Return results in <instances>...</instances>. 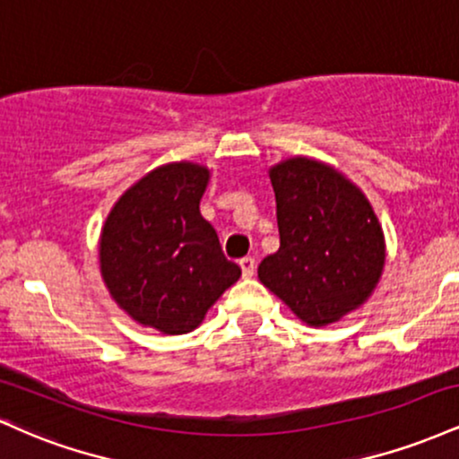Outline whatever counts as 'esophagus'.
<instances>
[{
    "mask_svg": "<svg viewBox=\"0 0 459 459\" xmlns=\"http://www.w3.org/2000/svg\"><path fill=\"white\" fill-rule=\"evenodd\" d=\"M239 267H241V273H244L246 278L255 276V270H256V263L252 256H244V259H239Z\"/></svg>",
    "mask_w": 459,
    "mask_h": 459,
    "instance_id": "1",
    "label": "esophagus"
}]
</instances>
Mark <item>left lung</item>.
Wrapping results in <instances>:
<instances>
[{
  "mask_svg": "<svg viewBox=\"0 0 459 459\" xmlns=\"http://www.w3.org/2000/svg\"><path fill=\"white\" fill-rule=\"evenodd\" d=\"M281 247L259 278L304 324L328 325L367 302L386 246L365 194L328 163L291 157L270 168Z\"/></svg>",
  "mask_w": 459,
  "mask_h": 459,
  "instance_id": "left-lung-1",
  "label": "left lung"
}]
</instances>
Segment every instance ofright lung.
<instances>
[{
	"instance_id": "right-lung-1",
	"label": "right lung",
	"mask_w": 459,
	"mask_h": 459,
	"mask_svg": "<svg viewBox=\"0 0 459 459\" xmlns=\"http://www.w3.org/2000/svg\"><path fill=\"white\" fill-rule=\"evenodd\" d=\"M207 183L200 163H166L134 183L103 224L99 261L109 296L131 319L163 334L198 328L241 276L200 215Z\"/></svg>"
}]
</instances>
